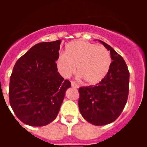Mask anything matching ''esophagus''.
Returning a JSON list of instances; mask_svg holds the SVG:
<instances>
[{
	"instance_id": "esophagus-1",
	"label": "esophagus",
	"mask_w": 147,
	"mask_h": 147,
	"mask_svg": "<svg viewBox=\"0 0 147 147\" xmlns=\"http://www.w3.org/2000/svg\"><path fill=\"white\" fill-rule=\"evenodd\" d=\"M71 86L74 87V88H79V85H78L77 83L74 81H71Z\"/></svg>"
}]
</instances>
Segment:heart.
Wrapping results in <instances>:
<instances>
[{"instance_id": "heart-1", "label": "heart", "mask_w": 147, "mask_h": 147, "mask_svg": "<svg viewBox=\"0 0 147 147\" xmlns=\"http://www.w3.org/2000/svg\"><path fill=\"white\" fill-rule=\"evenodd\" d=\"M112 62L109 51L104 46L85 41L67 44L65 54L57 59V67L63 77L68 78L76 71L87 85H96L108 73Z\"/></svg>"}]
</instances>
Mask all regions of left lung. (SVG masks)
<instances>
[{
    "label": "left lung",
    "mask_w": 147,
    "mask_h": 147,
    "mask_svg": "<svg viewBox=\"0 0 147 147\" xmlns=\"http://www.w3.org/2000/svg\"><path fill=\"white\" fill-rule=\"evenodd\" d=\"M110 51L111 62L108 73L95 86L79 89V108L82 117L93 125L112 123L124 110L129 94V72L124 59L111 46L98 40Z\"/></svg>",
    "instance_id": "obj_1"
}]
</instances>
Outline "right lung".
Listing matches in <instances>:
<instances>
[{"label": "right lung", "instance_id": "add662e5", "mask_svg": "<svg viewBox=\"0 0 147 147\" xmlns=\"http://www.w3.org/2000/svg\"><path fill=\"white\" fill-rule=\"evenodd\" d=\"M61 40L36 44L18 59L9 82V102L17 117L27 125L42 127L56 119L71 87L56 60Z\"/></svg>", "mask_w": 147, "mask_h": 147}]
</instances>
